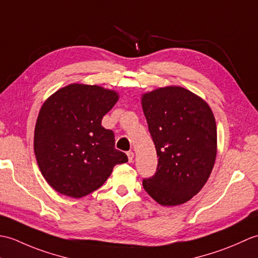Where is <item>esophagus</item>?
I'll return each instance as SVG.
<instances>
[{"label":"esophagus","instance_id":"34e87169","mask_svg":"<svg viewBox=\"0 0 258 258\" xmlns=\"http://www.w3.org/2000/svg\"><path fill=\"white\" fill-rule=\"evenodd\" d=\"M126 154H127L128 162H130V163H132V162H133V158H134V153H133L132 151H128L127 153H126Z\"/></svg>","mask_w":258,"mask_h":258}]
</instances>
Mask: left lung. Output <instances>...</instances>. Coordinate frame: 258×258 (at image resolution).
Masks as SVG:
<instances>
[{
  "label": "left lung",
  "mask_w": 258,
  "mask_h": 258,
  "mask_svg": "<svg viewBox=\"0 0 258 258\" xmlns=\"http://www.w3.org/2000/svg\"><path fill=\"white\" fill-rule=\"evenodd\" d=\"M142 106L158 157L156 172L143 179V187L158 204H183L203 188L215 163L217 133L212 109L179 86L146 93Z\"/></svg>",
  "instance_id": "obj_1"
}]
</instances>
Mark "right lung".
Here are the masks:
<instances>
[{
  "mask_svg": "<svg viewBox=\"0 0 258 258\" xmlns=\"http://www.w3.org/2000/svg\"><path fill=\"white\" fill-rule=\"evenodd\" d=\"M116 92L71 84L54 93L38 113L34 132L37 165L58 193L80 199L100 188L113 167L128 161L115 149L112 130L102 126Z\"/></svg>",
  "mask_w": 258,
  "mask_h": 258,
  "instance_id": "1",
  "label": "right lung"
}]
</instances>
